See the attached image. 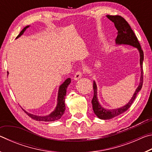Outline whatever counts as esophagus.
Returning a JSON list of instances; mask_svg holds the SVG:
<instances>
[{"mask_svg":"<svg viewBox=\"0 0 152 152\" xmlns=\"http://www.w3.org/2000/svg\"><path fill=\"white\" fill-rule=\"evenodd\" d=\"M82 76V72L80 71H78L75 74V76L74 77V79L75 80H78L80 78H81Z\"/></svg>","mask_w":152,"mask_h":152,"instance_id":"34e87169","label":"esophagus"}]
</instances>
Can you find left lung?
I'll use <instances>...</instances> for the list:
<instances>
[{"mask_svg": "<svg viewBox=\"0 0 152 152\" xmlns=\"http://www.w3.org/2000/svg\"><path fill=\"white\" fill-rule=\"evenodd\" d=\"M108 19L114 23L115 26L117 30V36L115 39V43L117 45H129L137 48L140 56V67H141V77L140 84L137 88L133 94V96L127 104L123 107L114 109H107L102 107L99 103L97 98V86L95 81H93V89H94V96L92 100V109H93L94 114L101 119H110L115 117L122 114L126 110L129 109L131 105L134 101L136 96L138 92L141 91L143 85V52L141 50L140 42L136 37L130 25L126 21L124 18L119 15H107Z\"/></svg>", "mask_w": 152, "mask_h": 152, "instance_id": "1", "label": "left lung"}]
</instances>
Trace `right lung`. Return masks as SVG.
<instances>
[{
  "label": "right lung",
  "mask_w": 152,
  "mask_h": 152,
  "mask_svg": "<svg viewBox=\"0 0 152 152\" xmlns=\"http://www.w3.org/2000/svg\"><path fill=\"white\" fill-rule=\"evenodd\" d=\"M28 27H29V25L26 26L23 28L21 31L20 32L19 35L16 37V39L19 38L20 36H21L23 33L25 31ZM71 82V79L67 78L65 81L59 87V91L58 94V102H57V106H56L55 110L53 112H51L50 115H46V116H38V115L31 114L27 112L26 110H24L25 113H27L28 116H29L31 118H32L33 119L38 121H54L59 120L61 117V116L64 115V112L66 110L65 107V96L66 95V91H67V87L68 86L69 84Z\"/></svg>",
  "instance_id": "add662e5"
}]
</instances>
